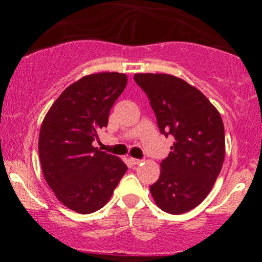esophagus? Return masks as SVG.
<instances>
[{"label": "esophagus", "mask_w": 262, "mask_h": 262, "mask_svg": "<svg viewBox=\"0 0 262 262\" xmlns=\"http://www.w3.org/2000/svg\"><path fill=\"white\" fill-rule=\"evenodd\" d=\"M130 162L133 165H139V164H141V162H143V160H141V159H135V158H132L130 159Z\"/></svg>", "instance_id": "34e87169"}]
</instances>
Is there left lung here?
<instances>
[{"label":"left lung","mask_w":262,"mask_h":262,"mask_svg":"<svg viewBox=\"0 0 262 262\" xmlns=\"http://www.w3.org/2000/svg\"><path fill=\"white\" fill-rule=\"evenodd\" d=\"M148 96L158 127L175 143L150 186L159 208L182 214L208 196L223 166L224 125L217 108L200 90L167 74H135Z\"/></svg>","instance_id":"obj_1"}]
</instances>
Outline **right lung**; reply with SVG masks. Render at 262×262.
<instances>
[{
  "instance_id": "1",
  "label": "right lung",
  "mask_w": 262,
  "mask_h": 262,
  "mask_svg": "<svg viewBox=\"0 0 262 262\" xmlns=\"http://www.w3.org/2000/svg\"><path fill=\"white\" fill-rule=\"evenodd\" d=\"M127 81L121 73L83 76L62 91L41 123L38 149L45 181L60 202L81 214L102 208L128 169L118 156L92 145Z\"/></svg>"
}]
</instances>
